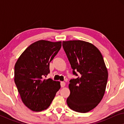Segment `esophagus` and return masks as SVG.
Instances as JSON below:
<instances>
[{
	"label": "esophagus",
	"mask_w": 124,
	"mask_h": 124,
	"mask_svg": "<svg viewBox=\"0 0 124 124\" xmlns=\"http://www.w3.org/2000/svg\"><path fill=\"white\" fill-rule=\"evenodd\" d=\"M60 85H61V87H64V86H65V82H60Z\"/></svg>",
	"instance_id": "34e87169"
}]
</instances>
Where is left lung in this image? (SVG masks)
Listing matches in <instances>:
<instances>
[{
  "instance_id": "1",
  "label": "left lung",
  "mask_w": 124,
  "mask_h": 124,
  "mask_svg": "<svg viewBox=\"0 0 124 124\" xmlns=\"http://www.w3.org/2000/svg\"><path fill=\"white\" fill-rule=\"evenodd\" d=\"M62 45L73 74L77 76L69 81L67 104L74 111L87 112L96 107L104 96L108 79L104 59L99 50L89 42L69 40Z\"/></svg>"
}]
</instances>
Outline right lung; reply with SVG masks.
Masks as SVG:
<instances>
[{
    "instance_id": "1",
    "label": "right lung",
    "mask_w": 124,
    "mask_h": 124,
    "mask_svg": "<svg viewBox=\"0 0 124 124\" xmlns=\"http://www.w3.org/2000/svg\"><path fill=\"white\" fill-rule=\"evenodd\" d=\"M62 47V42L40 40L30 45L15 65V82L23 102L33 111L47 109L60 89L58 81L44 79L50 62Z\"/></svg>"
}]
</instances>
